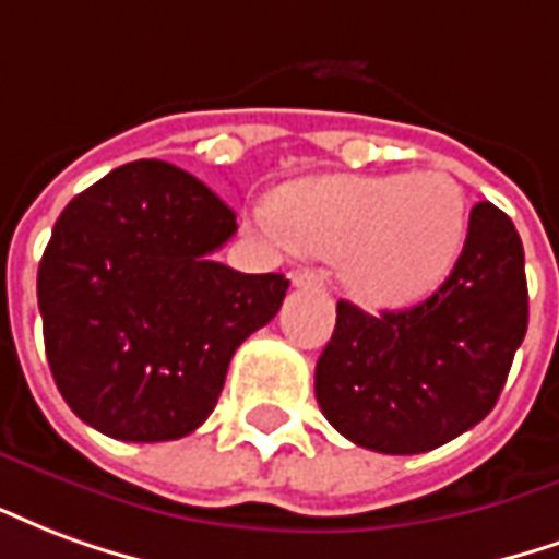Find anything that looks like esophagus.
Masks as SVG:
<instances>
[{
  "label": "esophagus",
  "instance_id": "34e87169",
  "mask_svg": "<svg viewBox=\"0 0 559 559\" xmlns=\"http://www.w3.org/2000/svg\"><path fill=\"white\" fill-rule=\"evenodd\" d=\"M319 283L321 274H316V271H295V274H292V285H297V288H309V285Z\"/></svg>",
  "mask_w": 559,
  "mask_h": 559
}]
</instances>
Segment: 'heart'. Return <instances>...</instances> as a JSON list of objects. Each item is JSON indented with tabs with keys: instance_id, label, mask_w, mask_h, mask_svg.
Here are the masks:
<instances>
[{
	"instance_id": "1",
	"label": "heart",
	"mask_w": 559,
	"mask_h": 559,
	"mask_svg": "<svg viewBox=\"0 0 559 559\" xmlns=\"http://www.w3.org/2000/svg\"><path fill=\"white\" fill-rule=\"evenodd\" d=\"M274 226L292 250L340 262L360 304L399 309L450 276L467 235V199L441 169L304 178L274 195Z\"/></svg>"
}]
</instances>
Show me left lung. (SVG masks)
<instances>
[{
	"label": "left lung",
	"instance_id": "obj_1",
	"mask_svg": "<svg viewBox=\"0 0 559 559\" xmlns=\"http://www.w3.org/2000/svg\"><path fill=\"white\" fill-rule=\"evenodd\" d=\"M524 333V247L512 219L479 202L459 262L423 304L381 316L336 304L316 364L319 408L366 450H435L495 408Z\"/></svg>",
	"mask_w": 559,
	"mask_h": 559
}]
</instances>
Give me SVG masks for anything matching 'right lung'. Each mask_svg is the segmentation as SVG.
<instances>
[{"mask_svg": "<svg viewBox=\"0 0 559 559\" xmlns=\"http://www.w3.org/2000/svg\"><path fill=\"white\" fill-rule=\"evenodd\" d=\"M235 211L163 160L73 195L38 267L44 345L76 417L116 441H178L214 411L231 354L274 319L288 280L214 252Z\"/></svg>", "mask_w": 559, "mask_h": 559, "instance_id": "add662e5", "label": "right lung"}]
</instances>
